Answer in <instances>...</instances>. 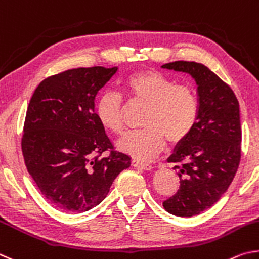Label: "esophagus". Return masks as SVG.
Masks as SVG:
<instances>
[{"instance_id": "obj_1", "label": "esophagus", "mask_w": 259, "mask_h": 259, "mask_svg": "<svg viewBox=\"0 0 259 259\" xmlns=\"http://www.w3.org/2000/svg\"><path fill=\"white\" fill-rule=\"evenodd\" d=\"M132 166L135 167V168H141L144 170H151L152 166L150 164H147V162H141L138 160H133L132 161Z\"/></svg>"}]
</instances>
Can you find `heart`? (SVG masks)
<instances>
[{"mask_svg":"<svg viewBox=\"0 0 259 259\" xmlns=\"http://www.w3.org/2000/svg\"><path fill=\"white\" fill-rule=\"evenodd\" d=\"M121 90L132 101L148 104L143 126L128 132L117 142V149L138 160H151L161 152L166 139L171 143L183 141L192 132L198 118V100L192 88L176 84L160 71L146 69L134 72L121 81ZM122 99L107 90L100 95L95 113L104 130L119 135L124 131Z\"/></svg>","mask_w":259,"mask_h":259,"instance_id":"b5f03b06","label":"heart"}]
</instances>
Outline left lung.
Returning a JSON list of instances; mask_svg holds the SVG:
<instances>
[{
  "instance_id": "8db88e82",
  "label": "left lung",
  "mask_w": 259,
  "mask_h": 259,
  "mask_svg": "<svg viewBox=\"0 0 259 259\" xmlns=\"http://www.w3.org/2000/svg\"><path fill=\"white\" fill-rule=\"evenodd\" d=\"M161 68L187 72L198 86L196 125L167 159L178 164L180 190L162 202L170 214L191 217L219 201L237 173L241 158L239 102L232 89L202 63L174 61Z\"/></svg>"
}]
</instances>
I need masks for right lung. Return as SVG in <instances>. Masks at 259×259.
<instances>
[{
    "label": "right lung",
    "instance_id": "right-lung-1",
    "mask_svg": "<svg viewBox=\"0 0 259 259\" xmlns=\"http://www.w3.org/2000/svg\"><path fill=\"white\" fill-rule=\"evenodd\" d=\"M117 67L76 68L48 77L27 109L21 140L27 170L58 209L84 212L98 206L131 158L113 146L94 111L100 90ZM111 150L108 157L103 152Z\"/></svg>",
    "mask_w": 259,
    "mask_h": 259
}]
</instances>
